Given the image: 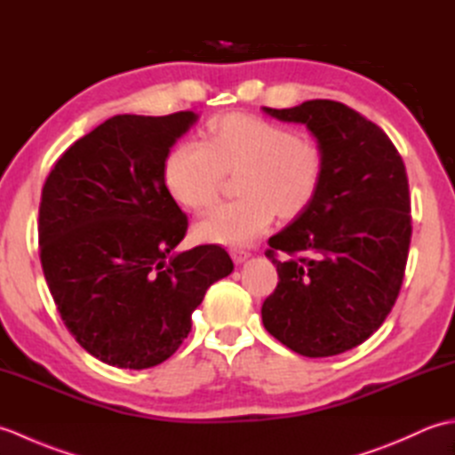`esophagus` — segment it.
Listing matches in <instances>:
<instances>
[{
	"mask_svg": "<svg viewBox=\"0 0 455 455\" xmlns=\"http://www.w3.org/2000/svg\"><path fill=\"white\" fill-rule=\"evenodd\" d=\"M230 258H233V262L238 266V264L246 262V259L250 258V252H246V250H240V248H233L230 250Z\"/></svg>",
	"mask_w": 455,
	"mask_h": 455,
	"instance_id": "obj_1",
	"label": "esophagus"
}]
</instances>
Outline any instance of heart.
<instances>
[{
    "label": "heart",
    "instance_id": "obj_1",
    "mask_svg": "<svg viewBox=\"0 0 455 455\" xmlns=\"http://www.w3.org/2000/svg\"><path fill=\"white\" fill-rule=\"evenodd\" d=\"M236 201L205 212L193 235L203 243L246 246L264 235L275 211L295 217L311 205L321 188L323 158L315 144L256 115L230 113L211 121L207 137L181 140L164 160L170 196L189 209H203L217 197L222 172L240 170Z\"/></svg>",
    "mask_w": 455,
    "mask_h": 455
}]
</instances>
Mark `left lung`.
Segmentation results:
<instances>
[{
	"instance_id": "1",
	"label": "left lung",
	"mask_w": 455,
	"mask_h": 455,
	"mask_svg": "<svg viewBox=\"0 0 455 455\" xmlns=\"http://www.w3.org/2000/svg\"><path fill=\"white\" fill-rule=\"evenodd\" d=\"M262 109L305 124L323 158L315 201L269 238L279 283L262 323L301 355L342 354L365 342L397 301L412 235L407 170L387 134L344 103ZM275 249L290 258L279 263Z\"/></svg>"
}]
</instances>
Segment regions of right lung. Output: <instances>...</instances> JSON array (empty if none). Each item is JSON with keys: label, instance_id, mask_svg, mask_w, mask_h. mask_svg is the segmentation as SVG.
I'll list each match as a JSON object with an SVG mask.
<instances>
[{"label": "right lung", "instance_id": "1", "mask_svg": "<svg viewBox=\"0 0 455 455\" xmlns=\"http://www.w3.org/2000/svg\"><path fill=\"white\" fill-rule=\"evenodd\" d=\"M199 115H115L76 140L48 173L38 246L48 289L85 352L147 370L178 350L207 289L235 269L225 248L178 252L188 217L164 160Z\"/></svg>", "mask_w": 455, "mask_h": 455}]
</instances>
